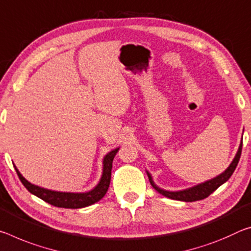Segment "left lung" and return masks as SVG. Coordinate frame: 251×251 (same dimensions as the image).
I'll return each mask as SVG.
<instances>
[{"label": "left lung", "mask_w": 251, "mask_h": 251, "mask_svg": "<svg viewBox=\"0 0 251 251\" xmlns=\"http://www.w3.org/2000/svg\"><path fill=\"white\" fill-rule=\"evenodd\" d=\"M241 149H242V141L240 142L239 148H238V151L235 155V158H233L231 163L229 164V167L223 172V174L218 175L217 176H215V178H212L210 180H207V181L197 184V186L183 189V190L169 191V190H164V189H161L154 183L152 176H151L150 172L147 170L148 178H149L151 186H152L160 195L167 197V198L179 200V201H186V202H192V201L202 200L204 198H207L209 195H211L212 192L216 190V189H218L221 186V184H224L225 182L228 181L230 176H231V175L233 174V171H235L238 162H239Z\"/></svg>", "instance_id": "obj_1"}]
</instances>
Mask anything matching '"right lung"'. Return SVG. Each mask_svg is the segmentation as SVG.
I'll return each instance as SVG.
<instances>
[{"label": "right lung", "mask_w": 251, "mask_h": 251, "mask_svg": "<svg viewBox=\"0 0 251 251\" xmlns=\"http://www.w3.org/2000/svg\"><path fill=\"white\" fill-rule=\"evenodd\" d=\"M119 148L113 149L112 151L106 153L102 161V175L101 178L96 187L87 192H62V191H54L50 189H45L42 187L33 184L24 178L19 171L18 168L13 164L16 174H18L20 180L23 183L32 195L38 197V198L44 200L45 202L52 204V206L59 208H67V209H79L84 208L91 204L98 202L99 200L103 198L109 189L110 180H111V169H112V161L118 152Z\"/></svg>", "instance_id": "1"}]
</instances>
